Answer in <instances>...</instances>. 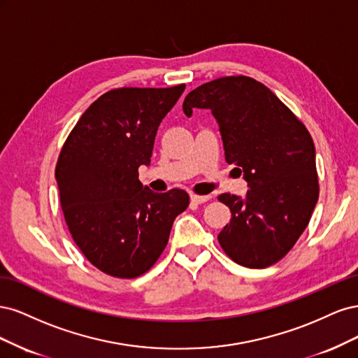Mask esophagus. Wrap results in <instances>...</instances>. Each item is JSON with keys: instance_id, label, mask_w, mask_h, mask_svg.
<instances>
[{"instance_id": "esophagus-1", "label": "esophagus", "mask_w": 358, "mask_h": 358, "mask_svg": "<svg viewBox=\"0 0 358 358\" xmlns=\"http://www.w3.org/2000/svg\"><path fill=\"white\" fill-rule=\"evenodd\" d=\"M210 200V196H197V194H192L191 196V201L196 203V204H201Z\"/></svg>"}]
</instances>
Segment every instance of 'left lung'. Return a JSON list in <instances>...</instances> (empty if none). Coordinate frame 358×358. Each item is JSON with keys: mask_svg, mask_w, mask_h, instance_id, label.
<instances>
[{"mask_svg": "<svg viewBox=\"0 0 358 358\" xmlns=\"http://www.w3.org/2000/svg\"><path fill=\"white\" fill-rule=\"evenodd\" d=\"M210 109L220 124L225 161L243 171L246 197L225 192L231 210L218 234L234 263L264 268L282 259L308 227L318 201L315 145L300 119L262 82L225 76L203 83L183 112Z\"/></svg>", "mask_w": 358, "mask_h": 358, "instance_id": "obj_1", "label": "left lung"}]
</instances>
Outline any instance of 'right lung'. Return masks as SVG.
Segmentation results:
<instances>
[{
  "mask_svg": "<svg viewBox=\"0 0 358 358\" xmlns=\"http://www.w3.org/2000/svg\"><path fill=\"white\" fill-rule=\"evenodd\" d=\"M171 88H117L80 116L58 157L55 178L70 234L103 273H146L167 246L173 221L188 208L183 189L154 192L138 180L157 129L182 95Z\"/></svg>",
  "mask_w": 358,
  "mask_h": 358,
  "instance_id": "1",
  "label": "right lung"
}]
</instances>
